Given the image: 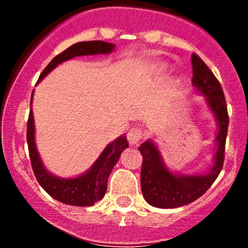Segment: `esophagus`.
<instances>
[{"mask_svg": "<svg viewBox=\"0 0 248 248\" xmlns=\"http://www.w3.org/2000/svg\"><path fill=\"white\" fill-rule=\"evenodd\" d=\"M126 138H128V141L131 145H135V144L139 143L140 140L144 138V130L138 128V126H134V128L129 129Z\"/></svg>", "mask_w": 248, "mask_h": 248, "instance_id": "obj_1", "label": "esophagus"}]
</instances>
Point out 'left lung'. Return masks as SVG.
I'll return each instance as SVG.
<instances>
[{
  "instance_id": "1",
  "label": "left lung",
  "mask_w": 248,
  "mask_h": 248,
  "mask_svg": "<svg viewBox=\"0 0 248 248\" xmlns=\"http://www.w3.org/2000/svg\"><path fill=\"white\" fill-rule=\"evenodd\" d=\"M191 63L192 84L205 95L210 109L217 120V150L215 154L214 166L207 174L176 175L169 171L161 159L160 151L151 140L139 146L140 153L143 155L140 174L141 192L146 202L160 209H175L198 200L217 179L225 160L229 113L223 91L217 78L196 53L191 56Z\"/></svg>"
}]
</instances>
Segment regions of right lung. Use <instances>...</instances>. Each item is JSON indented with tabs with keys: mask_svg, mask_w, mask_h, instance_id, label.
Returning a JSON list of instances; mask_svg holds the SVG:
<instances>
[{
	"mask_svg": "<svg viewBox=\"0 0 248 248\" xmlns=\"http://www.w3.org/2000/svg\"><path fill=\"white\" fill-rule=\"evenodd\" d=\"M114 49L113 43L103 42V41H89V42H79L71 46L62 53L54 57L49 64L41 73L38 80H42L53 68L61 64L64 61L74 58L78 56H89V54H107ZM33 97V93H32ZM32 103V99H31ZM27 144L30 151L31 164L33 169L34 176L39 185L45 191L56 200L67 205L73 206H93L97 201L102 200L107 192L108 177L117 164L120 154L125 148H128L126 137L118 138L113 143L109 144L103 150L100 156L94 163L91 170L74 179H61L47 171L39 159L38 151L34 144V122L32 110L27 122Z\"/></svg>",
	"mask_w": 248,
	"mask_h": 248,
	"instance_id": "right-lung-1",
	"label": "right lung"
}]
</instances>
